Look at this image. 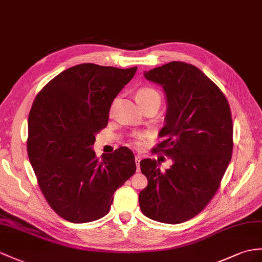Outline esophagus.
Listing matches in <instances>:
<instances>
[{
  "mask_svg": "<svg viewBox=\"0 0 262 262\" xmlns=\"http://www.w3.org/2000/svg\"><path fill=\"white\" fill-rule=\"evenodd\" d=\"M136 162H137V171H140V161H141V157L140 156H136Z\"/></svg>",
  "mask_w": 262,
  "mask_h": 262,
  "instance_id": "obj_1",
  "label": "esophagus"
}]
</instances>
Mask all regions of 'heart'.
Returning <instances> with one entry per match:
<instances>
[{"label": "heart", "mask_w": 262, "mask_h": 262, "mask_svg": "<svg viewBox=\"0 0 262 262\" xmlns=\"http://www.w3.org/2000/svg\"><path fill=\"white\" fill-rule=\"evenodd\" d=\"M137 100L141 105L146 106V105H151V104H156V105H160L161 103V95L159 93L156 89L153 88H141L136 94ZM144 139V135L142 133H138V135L135 136V140H133V143L137 145H141L142 144V140Z\"/></svg>", "instance_id": "1"}]
</instances>
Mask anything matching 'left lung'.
Returning a JSON list of instances; mask_svg holds the SVG:
<instances>
[{
    "label": "left lung",
    "mask_w": 262,
    "mask_h": 262,
    "mask_svg": "<svg viewBox=\"0 0 262 262\" xmlns=\"http://www.w3.org/2000/svg\"><path fill=\"white\" fill-rule=\"evenodd\" d=\"M160 84L168 102L165 125L152 152L173 161L161 171L157 160L140 162L148 187L139 194L148 218L177 225L192 219L211 201L231 160L230 105L218 85L200 69L173 61L145 72Z\"/></svg>",
    "instance_id": "left-lung-1"
}]
</instances>
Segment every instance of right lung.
<instances>
[{
  "label": "right lung",
  "mask_w": 262,
  "mask_h": 262,
  "mask_svg": "<svg viewBox=\"0 0 262 262\" xmlns=\"http://www.w3.org/2000/svg\"><path fill=\"white\" fill-rule=\"evenodd\" d=\"M137 69L82 63L57 74L32 104L28 156L44 198L67 221L107 214L116 190L135 174V156L126 146L100 160L92 145Z\"/></svg>",
  "instance_id": "right-lung-1"
}]
</instances>
